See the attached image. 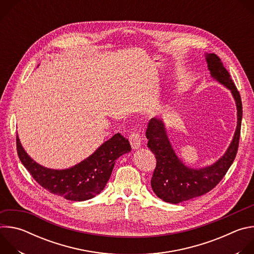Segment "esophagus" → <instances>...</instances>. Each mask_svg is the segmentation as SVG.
I'll return each instance as SVG.
<instances>
[{
  "instance_id": "obj_1",
  "label": "esophagus",
  "mask_w": 254,
  "mask_h": 254,
  "mask_svg": "<svg viewBox=\"0 0 254 254\" xmlns=\"http://www.w3.org/2000/svg\"><path fill=\"white\" fill-rule=\"evenodd\" d=\"M129 142H130V146L133 150H137L141 147V144L143 143V139L140 135V133L138 131H132L129 136H128Z\"/></svg>"
}]
</instances>
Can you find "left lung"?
I'll return each mask as SVG.
<instances>
[{
    "instance_id": "obj_1",
    "label": "left lung",
    "mask_w": 254,
    "mask_h": 254,
    "mask_svg": "<svg viewBox=\"0 0 254 254\" xmlns=\"http://www.w3.org/2000/svg\"><path fill=\"white\" fill-rule=\"evenodd\" d=\"M212 77L231 90L237 106V127L224 156L215 164L199 170L186 167L173 151L165 126L161 120L151 119L146 130L148 148L155 154L157 165L151 180L155 194L165 202L178 204L210 192L219 184L232 165L239 146L242 120V102L229 72L214 53L206 55Z\"/></svg>"
}]
</instances>
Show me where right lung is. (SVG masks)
<instances>
[{
  "label": "right lung",
  "instance_id": "right-lung-1",
  "mask_svg": "<svg viewBox=\"0 0 254 254\" xmlns=\"http://www.w3.org/2000/svg\"><path fill=\"white\" fill-rule=\"evenodd\" d=\"M17 153L24 167L40 186L71 201H85L99 194L110 180L116 160L130 152L128 139L121 133L106 140L87 159L66 170H51L34 162L17 135Z\"/></svg>",
  "mask_w": 254,
  "mask_h": 254
}]
</instances>
